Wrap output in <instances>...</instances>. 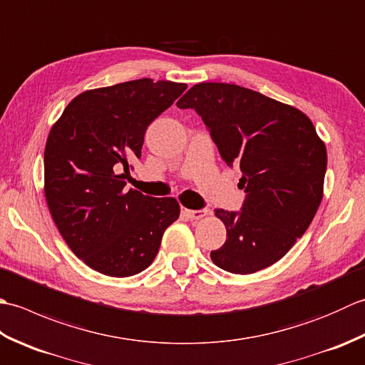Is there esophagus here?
I'll return each mask as SVG.
<instances>
[{
  "label": "esophagus",
  "instance_id": "obj_1",
  "mask_svg": "<svg viewBox=\"0 0 365 365\" xmlns=\"http://www.w3.org/2000/svg\"><path fill=\"white\" fill-rule=\"evenodd\" d=\"M183 215L187 216L188 220H200L207 215V210H188V208H185Z\"/></svg>",
  "mask_w": 365,
  "mask_h": 365
}]
</instances>
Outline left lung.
Returning <instances> with one entry per match:
<instances>
[{
  "instance_id": "8db88e82",
  "label": "left lung",
  "mask_w": 365,
  "mask_h": 365,
  "mask_svg": "<svg viewBox=\"0 0 365 365\" xmlns=\"http://www.w3.org/2000/svg\"><path fill=\"white\" fill-rule=\"evenodd\" d=\"M195 110L221 158L242 170V212L216 208L227 240L210 257L234 274L273 265L311 226L323 197L327 147L307 115L227 83H199L177 102Z\"/></svg>"
}]
</instances>
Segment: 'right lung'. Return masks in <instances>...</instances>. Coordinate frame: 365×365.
Instances as JSON below:
<instances>
[{"mask_svg": "<svg viewBox=\"0 0 365 365\" xmlns=\"http://www.w3.org/2000/svg\"><path fill=\"white\" fill-rule=\"evenodd\" d=\"M185 89V83L141 78L86 91L50 130L43 155L46 204L72 252L98 273H141L180 215L174 197L127 191L118 173H128V160L141 157L147 127Z\"/></svg>", "mask_w": 365, "mask_h": 365, "instance_id": "obj_1", "label": "right lung"}]
</instances>
